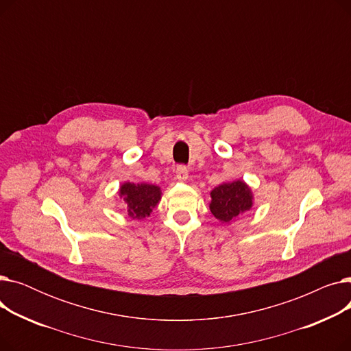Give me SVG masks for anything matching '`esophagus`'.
Segmentation results:
<instances>
[{
  "label": "esophagus",
  "instance_id": "34e87169",
  "mask_svg": "<svg viewBox=\"0 0 351 351\" xmlns=\"http://www.w3.org/2000/svg\"><path fill=\"white\" fill-rule=\"evenodd\" d=\"M176 178H178V180H180V182L188 180V178H189V171H188L186 166H183V165L178 166V168H176Z\"/></svg>",
  "mask_w": 351,
  "mask_h": 351
}]
</instances>
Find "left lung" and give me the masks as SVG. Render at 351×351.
<instances>
[{"label":"left lung","mask_w":351,"mask_h":351,"mask_svg":"<svg viewBox=\"0 0 351 351\" xmlns=\"http://www.w3.org/2000/svg\"><path fill=\"white\" fill-rule=\"evenodd\" d=\"M252 188L242 179L223 182L210 192L209 209L222 225H232L253 206Z\"/></svg>","instance_id":"1"}]
</instances>
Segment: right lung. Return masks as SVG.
<instances>
[{"label":"right lung","mask_w":351,"mask_h":351,"mask_svg":"<svg viewBox=\"0 0 351 351\" xmlns=\"http://www.w3.org/2000/svg\"><path fill=\"white\" fill-rule=\"evenodd\" d=\"M119 199L123 202L126 215L131 219L142 220L151 216L162 199V191L152 183L123 182L118 191Z\"/></svg>","instance_id":"1"}]
</instances>
